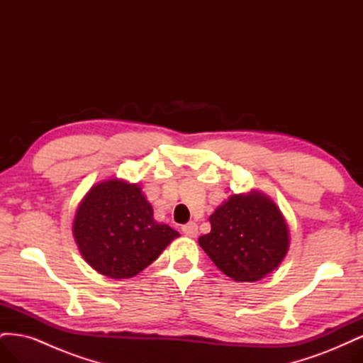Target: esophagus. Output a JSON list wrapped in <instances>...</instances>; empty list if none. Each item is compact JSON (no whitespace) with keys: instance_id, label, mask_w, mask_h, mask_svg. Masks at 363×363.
<instances>
[{"instance_id":"34e87169","label":"esophagus","mask_w":363,"mask_h":363,"mask_svg":"<svg viewBox=\"0 0 363 363\" xmlns=\"http://www.w3.org/2000/svg\"><path fill=\"white\" fill-rule=\"evenodd\" d=\"M182 232H183L186 236L195 238L196 235H199V225H196L195 223H188V224H184V225L182 227Z\"/></svg>"}]
</instances>
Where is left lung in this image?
Segmentation results:
<instances>
[{
	"mask_svg": "<svg viewBox=\"0 0 363 363\" xmlns=\"http://www.w3.org/2000/svg\"><path fill=\"white\" fill-rule=\"evenodd\" d=\"M212 230L199 242L225 276L256 281L276 269L289 247L279 207L259 192L233 195L208 218Z\"/></svg>",
	"mask_w": 363,
	"mask_h": 363,
	"instance_id": "obj_1",
	"label": "left lung"
}]
</instances>
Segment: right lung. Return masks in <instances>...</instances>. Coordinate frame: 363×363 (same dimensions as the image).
Returning <instances> with one entry per match:
<instances>
[{
    "mask_svg": "<svg viewBox=\"0 0 363 363\" xmlns=\"http://www.w3.org/2000/svg\"><path fill=\"white\" fill-rule=\"evenodd\" d=\"M72 233L84 260L103 276L128 279L155 262L179 233L157 224L136 184L94 186L77 208Z\"/></svg>",
    "mask_w": 363,
    "mask_h": 363,
    "instance_id": "1",
    "label": "right lung"
}]
</instances>
